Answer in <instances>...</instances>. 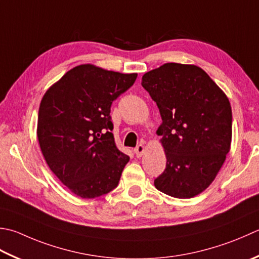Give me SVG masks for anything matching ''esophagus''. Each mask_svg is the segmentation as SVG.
<instances>
[{
    "mask_svg": "<svg viewBox=\"0 0 259 259\" xmlns=\"http://www.w3.org/2000/svg\"><path fill=\"white\" fill-rule=\"evenodd\" d=\"M135 154H136V156L137 157H141L144 155V153H145V146H143V145H138L135 148Z\"/></svg>",
    "mask_w": 259,
    "mask_h": 259,
    "instance_id": "esophagus-1",
    "label": "esophagus"
}]
</instances>
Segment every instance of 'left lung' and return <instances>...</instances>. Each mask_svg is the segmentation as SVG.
Returning <instances> with one entry per match:
<instances>
[{"instance_id":"1","label":"left lung","mask_w":259,"mask_h":259,"mask_svg":"<svg viewBox=\"0 0 259 259\" xmlns=\"http://www.w3.org/2000/svg\"><path fill=\"white\" fill-rule=\"evenodd\" d=\"M163 122L157 130L166 168L155 180L163 193L190 199L209 186L229 153L232 113L227 95L195 65L167 63L143 76Z\"/></svg>"}]
</instances>
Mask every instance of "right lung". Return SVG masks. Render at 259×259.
Listing matches in <instances>:
<instances>
[{
  "mask_svg": "<svg viewBox=\"0 0 259 259\" xmlns=\"http://www.w3.org/2000/svg\"><path fill=\"white\" fill-rule=\"evenodd\" d=\"M137 74L85 64L68 70L41 100L37 136L49 168L68 190L94 199L115 189L129 156L116 148L111 105Z\"/></svg>",
  "mask_w": 259,
  "mask_h": 259,
  "instance_id": "1",
  "label": "right lung"
}]
</instances>
